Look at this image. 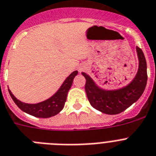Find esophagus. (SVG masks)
<instances>
[{"mask_svg": "<svg viewBox=\"0 0 156 156\" xmlns=\"http://www.w3.org/2000/svg\"><path fill=\"white\" fill-rule=\"evenodd\" d=\"M84 69V67H81V68H80L79 69V71L80 72H81V71H83V69Z\"/></svg>", "mask_w": 156, "mask_h": 156, "instance_id": "34e87169", "label": "esophagus"}]
</instances>
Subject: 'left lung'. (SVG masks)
I'll return each instance as SVG.
<instances>
[{"mask_svg":"<svg viewBox=\"0 0 156 156\" xmlns=\"http://www.w3.org/2000/svg\"><path fill=\"white\" fill-rule=\"evenodd\" d=\"M139 69L135 78L126 87L106 91L98 87L91 77L82 73L86 79L85 91L90 104L94 109L106 114H118L136 102L144 91L147 80V63L140 48L136 47Z\"/></svg>","mask_w":156,"mask_h":156,"instance_id":"left-lung-1","label":"left lung"}]
</instances>
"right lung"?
<instances>
[{
  "label": "right lung",
  "instance_id": "1",
  "mask_svg": "<svg viewBox=\"0 0 156 156\" xmlns=\"http://www.w3.org/2000/svg\"><path fill=\"white\" fill-rule=\"evenodd\" d=\"M78 72L74 71L66 78L60 89L55 94L47 100L41 102L36 104H28L18 100L9 89V92L12 100L17 105L19 108L27 114H30L36 118H47L53 117L62 110L66 102L67 94L69 89L71 88L73 79L77 75Z\"/></svg>",
  "mask_w": 156,
  "mask_h": 156
}]
</instances>
